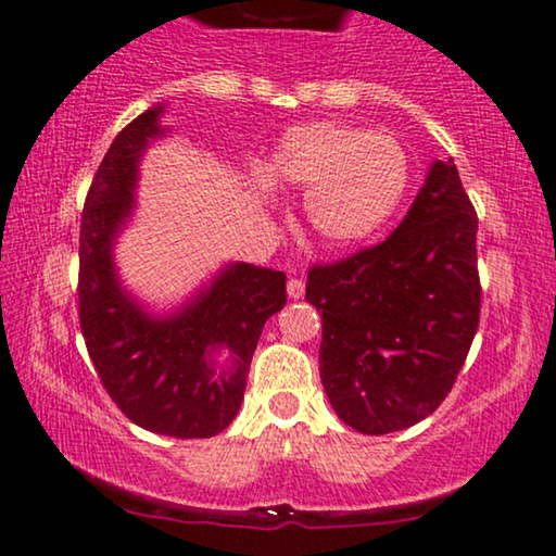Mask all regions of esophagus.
I'll use <instances>...</instances> for the list:
<instances>
[{
	"label": "esophagus",
	"mask_w": 556,
	"mask_h": 556,
	"mask_svg": "<svg viewBox=\"0 0 556 556\" xmlns=\"http://www.w3.org/2000/svg\"><path fill=\"white\" fill-rule=\"evenodd\" d=\"M287 294H290L292 300H300L302 294H305V282H302V279H290V282H287Z\"/></svg>",
	"instance_id": "34e87169"
}]
</instances>
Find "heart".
Here are the masks:
<instances>
[{
    "instance_id": "heart-1",
    "label": "heart",
    "mask_w": 556,
    "mask_h": 556,
    "mask_svg": "<svg viewBox=\"0 0 556 556\" xmlns=\"http://www.w3.org/2000/svg\"><path fill=\"white\" fill-rule=\"evenodd\" d=\"M305 189V220L328 249L367 243L397 213L410 185V159L390 132L339 121L285 130L254 181L258 200L271 187Z\"/></svg>"
}]
</instances>
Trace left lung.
<instances>
[{"label": "left lung", "instance_id": "obj_1", "mask_svg": "<svg viewBox=\"0 0 556 556\" xmlns=\"http://www.w3.org/2000/svg\"><path fill=\"white\" fill-rule=\"evenodd\" d=\"M320 379L336 416L382 435L444 403L480 323L477 215L454 159H435L403 223L346 262L315 266Z\"/></svg>", "mask_w": 556, "mask_h": 556}]
</instances>
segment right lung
<instances>
[{
	"mask_svg": "<svg viewBox=\"0 0 556 556\" xmlns=\"http://www.w3.org/2000/svg\"><path fill=\"white\" fill-rule=\"evenodd\" d=\"M159 102L125 125L91 179L79 238V320L104 390L132 424L174 439L230 426L264 323L287 302L285 271L228 262L174 307L123 282L115 245L138 207L140 161L172 136Z\"/></svg>",
	"mask_w": 556,
	"mask_h": 556,
	"instance_id": "right-lung-1",
	"label": "right lung"
}]
</instances>
